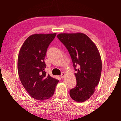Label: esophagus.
<instances>
[{"label": "esophagus", "instance_id": "esophagus-1", "mask_svg": "<svg viewBox=\"0 0 121 121\" xmlns=\"http://www.w3.org/2000/svg\"><path fill=\"white\" fill-rule=\"evenodd\" d=\"M65 73L62 72V73H61V75H60V76H61V78H63L65 77Z\"/></svg>", "mask_w": 121, "mask_h": 121}]
</instances>
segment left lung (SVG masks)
Returning a JSON list of instances; mask_svg holds the SVG:
<instances>
[{"instance_id": "1", "label": "left lung", "mask_w": 121, "mask_h": 121, "mask_svg": "<svg viewBox=\"0 0 121 121\" xmlns=\"http://www.w3.org/2000/svg\"><path fill=\"white\" fill-rule=\"evenodd\" d=\"M57 37L68 50L76 71V86L70 90V97L76 102L86 101L100 79L102 62L99 50L91 39L81 32L61 33Z\"/></svg>"}]
</instances>
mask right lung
Returning a JSON list of instances; mask_svg holds the SVG:
<instances>
[{
  "label": "right lung",
  "instance_id": "add662e5",
  "mask_svg": "<svg viewBox=\"0 0 121 121\" xmlns=\"http://www.w3.org/2000/svg\"><path fill=\"white\" fill-rule=\"evenodd\" d=\"M56 35H32L24 41L18 56L17 70L22 84L31 97L40 101L52 97L59 82L45 71L46 51Z\"/></svg>",
  "mask_w": 121,
  "mask_h": 121
}]
</instances>
